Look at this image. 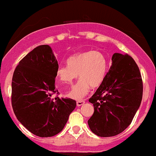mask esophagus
Returning <instances> with one entry per match:
<instances>
[{
  "label": "esophagus",
  "instance_id": "34e87169",
  "mask_svg": "<svg viewBox=\"0 0 156 156\" xmlns=\"http://www.w3.org/2000/svg\"><path fill=\"white\" fill-rule=\"evenodd\" d=\"M85 101H83V100H79V101L76 102V105H77V106H81V105H83Z\"/></svg>",
  "mask_w": 156,
  "mask_h": 156
}]
</instances>
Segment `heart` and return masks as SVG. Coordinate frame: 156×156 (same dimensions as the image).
<instances>
[{
    "label": "heart",
    "mask_w": 156,
    "mask_h": 156,
    "mask_svg": "<svg viewBox=\"0 0 156 156\" xmlns=\"http://www.w3.org/2000/svg\"><path fill=\"white\" fill-rule=\"evenodd\" d=\"M68 65H58L56 77L58 84H71L80 76L76 85L68 93L69 98L81 100L90 88H98L103 83L108 68L107 58L102 52L88 51L77 53L67 61Z\"/></svg>",
    "instance_id": "b5f03b06"
}]
</instances>
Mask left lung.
<instances>
[{"instance_id":"8db88e82","label":"left lung","mask_w":156,"mask_h":156,"mask_svg":"<svg viewBox=\"0 0 156 156\" xmlns=\"http://www.w3.org/2000/svg\"><path fill=\"white\" fill-rule=\"evenodd\" d=\"M103 83L89 99L94 112L88 120L90 129L100 137H112L132 123L143 95L139 68L129 55L114 53Z\"/></svg>"}]
</instances>
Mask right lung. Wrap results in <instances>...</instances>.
Masks as SVG:
<instances>
[{"label":"right lung","mask_w":156,"mask_h":156,"mask_svg":"<svg viewBox=\"0 0 156 156\" xmlns=\"http://www.w3.org/2000/svg\"><path fill=\"white\" fill-rule=\"evenodd\" d=\"M58 66L51 48L44 44L26 55L13 73V112L27 129L41 138L59 133L76 105L72 99L52 98L58 94L55 88Z\"/></svg>","instance_id":"add662e5"}]
</instances>
